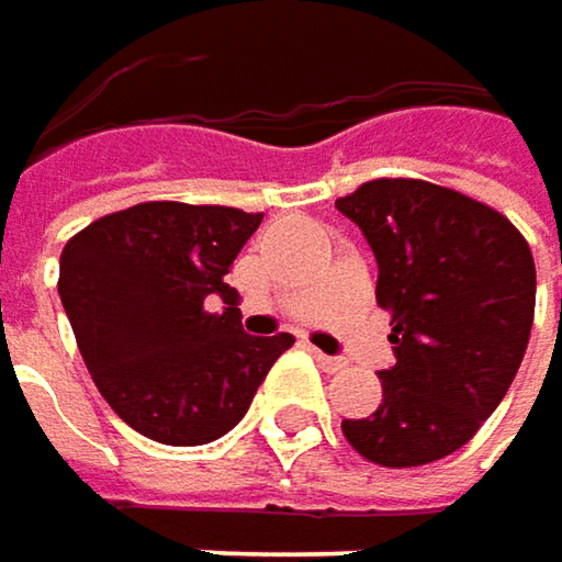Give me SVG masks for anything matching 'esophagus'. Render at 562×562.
I'll use <instances>...</instances> for the list:
<instances>
[{
    "label": "esophagus",
    "mask_w": 562,
    "mask_h": 562,
    "mask_svg": "<svg viewBox=\"0 0 562 562\" xmlns=\"http://www.w3.org/2000/svg\"><path fill=\"white\" fill-rule=\"evenodd\" d=\"M314 359H317V366H321L324 372H340V369H347V359L327 356V352H321V349H314Z\"/></svg>",
    "instance_id": "34e87169"
}]
</instances>
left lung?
<instances>
[{
  "instance_id": "left-lung-1",
  "label": "left lung",
  "mask_w": 562,
  "mask_h": 562,
  "mask_svg": "<svg viewBox=\"0 0 562 562\" xmlns=\"http://www.w3.org/2000/svg\"><path fill=\"white\" fill-rule=\"evenodd\" d=\"M379 260L394 366L372 416L344 436L381 468H416L471 442L499 407L531 337L535 260L506 215L439 183L381 178L337 200Z\"/></svg>"
}]
</instances>
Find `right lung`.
<instances>
[{
	"label": "right lung",
	"instance_id": "right-lung-1",
	"mask_svg": "<svg viewBox=\"0 0 562 562\" xmlns=\"http://www.w3.org/2000/svg\"><path fill=\"white\" fill-rule=\"evenodd\" d=\"M260 213L139 203L66 241L59 299L114 413L161 446H206L241 423L292 334L241 330L225 282ZM222 297L218 315L202 308Z\"/></svg>",
	"mask_w": 562,
	"mask_h": 562
}]
</instances>
